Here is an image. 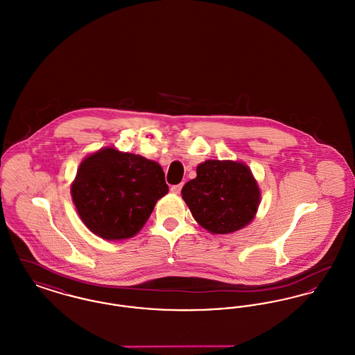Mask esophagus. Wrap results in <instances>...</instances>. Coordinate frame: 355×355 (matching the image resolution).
Listing matches in <instances>:
<instances>
[{
  "label": "esophagus",
  "mask_w": 355,
  "mask_h": 355,
  "mask_svg": "<svg viewBox=\"0 0 355 355\" xmlns=\"http://www.w3.org/2000/svg\"><path fill=\"white\" fill-rule=\"evenodd\" d=\"M182 186H184V184H178V185L171 186V193H174V194H180V193H181Z\"/></svg>",
  "instance_id": "esophagus-1"
}]
</instances>
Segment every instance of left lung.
<instances>
[{"label":"left lung","instance_id":"left-lung-1","mask_svg":"<svg viewBox=\"0 0 355 355\" xmlns=\"http://www.w3.org/2000/svg\"><path fill=\"white\" fill-rule=\"evenodd\" d=\"M259 189L249 168L233 161H205L182 187L194 220L214 234L233 233L253 220Z\"/></svg>","mask_w":355,"mask_h":355}]
</instances>
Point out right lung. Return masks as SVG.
<instances>
[{"mask_svg": "<svg viewBox=\"0 0 355 355\" xmlns=\"http://www.w3.org/2000/svg\"><path fill=\"white\" fill-rule=\"evenodd\" d=\"M168 191L157 162L113 148L86 157L71 185L81 220L109 241L135 236Z\"/></svg>", "mask_w": 355, "mask_h": 355, "instance_id": "add662e5", "label": "right lung"}]
</instances>
